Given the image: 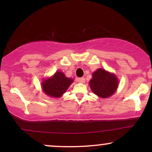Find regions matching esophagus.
Listing matches in <instances>:
<instances>
[{
    "label": "esophagus",
    "mask_w": 152,
    "mask_h": 152,
    "mask_svg": "<svg viewBox=\"0 0 152 152\" xmlns=\"http://www.w3.org/2000/svg\"><path fill=\"white\" fill-rule=\"evenodd\" d=\"M77 81L79 82V83H83L85 82V78H78L77 79Z\"/></svg>",
    "instance_id": "esophagus-1"
}]
</instances>
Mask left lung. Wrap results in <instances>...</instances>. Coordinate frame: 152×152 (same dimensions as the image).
I'll use <instances>...</instances> for the list:
<instances>
[{
	"label": "left lung",
	"mask_w": 152,
	"mask_h": 152,
	"mask_svg": "<svg viewBox=\"0 0 152 152\" xmlns=\"http://www.w3.org/2000/svg\"><path fill=\"white\" fill-rule=\"evenodd\" d=\"M90 88L96 95L106 99L112 96L118 88V81L116 75L105 69H99L92 74L89 81Z\"/></svg>",
	"instance_id": "8db88e82"
}]
</instances>
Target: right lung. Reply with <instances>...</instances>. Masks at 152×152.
<instances>
[{
    "mask_svg": "<svg viewBox=\"0 0 152 152\" xmlns=\"http://www.w3.org/2000/svg\"><path fill=\"white\" fill-rule=\"evenodd\" d=\"M74 80L68 78L61 71H56L53 76L43 80L42 89L46 95L59 98L66 91Z\"/></svg>",
    "mask_w": 152,
    "mask_h": 152,
    "instance_id": "right-lung-1",
    "label": "right lung"
}]
</instances>
